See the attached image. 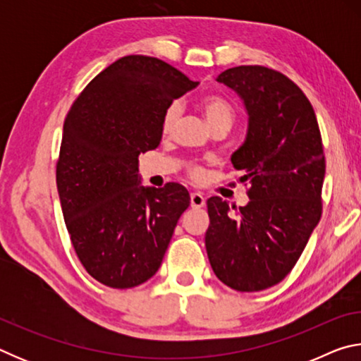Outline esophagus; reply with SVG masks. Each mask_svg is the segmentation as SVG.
Listing matches in <instances>:
<instances>
[{
  "mask_svg": "<svg viewBox=\"0 0 361 361\" xmlns=\"http://www.w3.org/2000/svg\"><path fill=\"white\" fill-rule=\"evenodd\" d=\"M205 205V197L200 192H191V207L192 209H200Z\"/></svg>",
  "mask_w": 361,
  "mask_h": 361,
  "instance_id": "1",
  "label": "esophagus"
}]
</instances>
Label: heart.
<instances>
[{
	"label": "heart",
	"instance_id": "heart-1",
	"mask_svg": "<svg viewBox=\"0 0 361 361\" xmlns=\"http://www.w3.org/2000/svg\"><path fill=\"white\" fill-rule=\"evenodd\" d=\"M200 106H202V111L205 119L209 121V124L213 126L216 122H232V118H234V109H232L231 103L228 100H224L223 97L219 95H207L200 102ZM181 108L178 103H172L164 113L162 118V130L169 133L173 129L176 121L180 118Z\"/></svg>",
	"mask_w": 361,
	"mask_h": 361
}]
</instances>
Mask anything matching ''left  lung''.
<instances>
[{
	"mask_svg": "<svg viewBox=\"0 0 361 361\" xmlns=\"http://www.w3.org/2000/svg\"><path fill=\"white\" fill-rule=\"evenodd\" d=\"M218 82L247 111L243 143L231 156L248 181L250 202L207 200L205 248L215 276L237 291H259L286 277L322 216L325 180L319 122L298 85L266 66H235Z\"/></svg>",
	"mask_w": 361,
	"mask_h": 361,
	"instance_id": "8db88e82",
	"label": "left lung"
}]
</instances>
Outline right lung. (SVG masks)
<instances>
[{"label":"right lung","mask_w":361,"mask_h":361,"mask_svg":"<svg viewBox=\"0 0 361 361\" xmlns=\"http://www.w3.org/2000/svg\"><path fill=\"white\" fill-rule=\"evenodd\" d=\"M197 85L156 57L127 56L66 114L59 199L79 261L103 285L132 288L161 267L189 192L178 183L142 186L138 156L157 148L166 109Z\"/></svg>","instance_id":"obj_1"}]
</instances>
